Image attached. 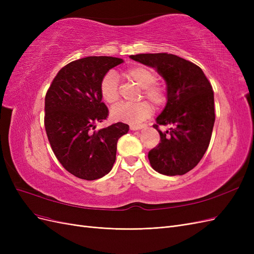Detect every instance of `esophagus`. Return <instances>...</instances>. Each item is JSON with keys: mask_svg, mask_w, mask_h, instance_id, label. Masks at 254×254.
<instances>
[{"mask_svg": "<svg viewBox=\"0 0 254 254\" xmlns=\"http://www.w3.org/2000/svg\"><path fill=\"white\" fill-rule=\"evenodd\" d=\"M144 127H145L144 125H131V126H130V129H131V130H140Z\"/></svg>", "mask_w": 254, "mask_h": 254, "instance_id": "esophagus-1", "label": "esophagus"}]
</instances>
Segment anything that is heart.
Returning <instances> with one entry per match:
<instances>
[{
	"instance_id": "heart-1",
	"label": "heart",
	"mask_w": 254,
	"mask_h": 254,
	"mask_svg": "<svg viewBox=\"0 0 254 254\" xmlns=\"http://www.w3.org/2000/svg\"><path fill=\"white\" fill-rule=\"evenodd\" d=\"M124 77L142 89L141 97L147 98L155 106L163 105L166 101L165 88L157 81V74L150 67L145 65H135L128 68L124 73ZM101 95L106 103L114 105L120 99L119 80L113 72L107 73L99 84ZM152 113V107L147 102H140L134 105L120 104L115 106L111 111L115 121L137 124L149 118Z\"/></svg>"
}]
</instances>
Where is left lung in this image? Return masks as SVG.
<instances>
[{"label": "left lung", "mask_w": 254, "mask_h": 254, "mask_svg": "<svg viewBox=\"0 0 254 254\" xmlns=\"http://www.w3.org/2000/svg\"><path fill=\"white\" fill-rule=\"evenodd\" d=\"M130 58L155 67L167 86L166 106L153 125L161 141L148 152L150 165L166 176L187 174L210 144L215 122L211 83L198 65L173 54H137ZM160 125L171 128L162 133Z\"/></svg>", "instance_id": "obj_1"}]
</instances>
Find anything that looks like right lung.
Instances as JSON below:
<instances>
[{"label": "right lung", "instance_id": "add662e5", "mask_svg": "<svg viewBox=\"0 0 254 254\" xmlns=\"http://www.w3.org/2000/svg\"><path fill=\"white\" fill-rule=\"evenodd\" d=\"M123 63L108 56L72 61L57 73L45 95L44 126L51 147L61 165L80 179H99L112 170L118 141L129 130L121 122L94 130L109 113L102 102L101 80Z\"/></svg>", "mask_w": 254, "mask_h": 254}]
</instances>
